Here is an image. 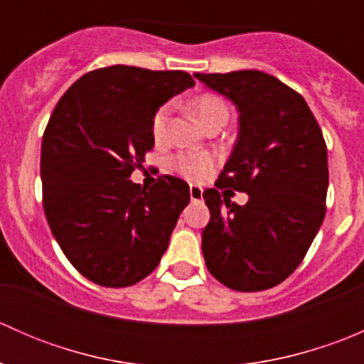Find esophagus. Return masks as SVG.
<instances>
[{
  "label": "esophagus",
  "mask_w": 364,
  "mask_h": 364,
  "mask_svg": "<svg viewBox=\"0 0 364 364\" xmlns=\"http://www.w3.org/2000/svg\"><path fill=\"white\" fill-rule=\"evenodd\" d=\"M203 196H204V190L200 188V186L190 185V199H192L193 203H199V200H203Z\"/></svg>",
  "instance_id": "esophagus-1"
}]
</instances>
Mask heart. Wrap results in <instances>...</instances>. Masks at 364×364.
<instances>
[{
    "label": "heart",
    "instance_id": "1",
    "mask_svg": "<svg viewBox=\"0 0 364 364\" xmlns=\"http://www.w3.org/2000/svg\"><path fill=\"white\" fill-rule=\"evenodd\" d=\"M197 114L203 119V123L205 124L209 119H213L218 114H229L227 112V105L223 104V100H220L218 97L215 95H203L196 100L193 104ZM168 105H164L160 107L159 111L155 112L151 121V134L155 141H160L165 134V127H167V119H168ZM213 164V156L209 153H199V151H192V153H178L176 156L171 159V167L174 168L176 172L183 176L186 179H192V181H199V179H204L205 176L211 172Z\"/></svg>",
    "mask_w": 364,
    "mask_h": 364
}]
</instances>
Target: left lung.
Here are the masks:
<instances>
[{
    "label": "left lung",
    "instance_id": "8db88e82",
    "mask_svg": "<svg viewBox=\"0 0 364 364\" xmlns=\"http://www.w3.org/2000/svg\"><path fill=\"white\" fill-rule=\"evenodd\" d=\"M240 112V134L216 181L204 192L209 273L240 292L282 284L306 255L326 215L328 148L304 98L260 70L193 73ZM229 188L249 193L230 203Z\"/></svg>",
    "mask_w": 364,
    "mask_h": 364
}]
</instances>
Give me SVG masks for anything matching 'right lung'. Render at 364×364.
I'll return each mask as SVG.
<instances>
[{"label":"right lung","instance_id":"obj_1","mask_svg":"<svg viewBox=\"0 0 364 364\" xmlns=\"http://www.w3.org/2000/svg\"><path fill=\"white\" fill-rule=\"evenodd\" d=\"M196 86L181 70L98 68L60 98L42 139L43 211L72 266L102 287H128L159 266L190 186L128 179L155 139L160 105Z\"/></svg>","mask_w":364,"mask_h":364}]
</instances>
